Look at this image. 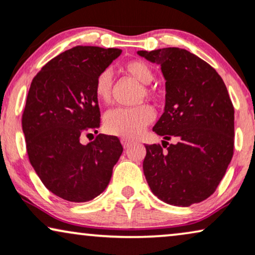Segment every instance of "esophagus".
Returning a JSON list of instances; mask_svg holds the SVG:
<instances>
[{
    "instance_id": "1",
    "label": "esophagus",
    "mask_w": 255,
    "mask_h": 255,
    "mask_svg": "<svg viewBox=\"0 0 255 255\" xmlns=\"http://www.w3.org/2000/svg\"><path fill=\"white\" fill-rule=\"evenodd\" d=\"M122 144H123V146H124V148H128V147H130L132 144H133V140H130V139H128V138H122Z\"/></svg>"
}]
</instances>
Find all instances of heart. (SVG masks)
Listing matches in <instances>:
<instances>
[{
    "label": "heart",
    "instance_id": "1",
    "mask_svg": "<svg viewBox=\"0 0 255 255\" xmlns=\"http://www.w3.org/2000/svg\"><path fill=\"white\" fill-rule=\"evenodd\" d=\"M124 70L132 78L143 85L151 84L153 81V71L147 63L143 61H130L124 65ZM94 91L96 97L102 103H108L112 94V75L110 70H103L95 79ZM145 94L151 92L145 89ZM153 111L147 107L117 108L105 115V128L112 134L125 138H134L141 133L144 128L153 121Z\"/></svg>",
    "mask_w": 255,
    "mask_h": 255
}]
</instances>
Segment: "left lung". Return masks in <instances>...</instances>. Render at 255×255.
<instances>
[{
    "label": "left lung",
    "instance_id": "8db88e82",
    "mask_svg": "<svg viewBox=\"0 0 255 255\" xmlns=\"http://www.w3.org/2000/svg\"><path fill=\"white\" fill-rule=\"evenodd\" d=\"M137 54L160 65L165 79L164 114L153 131L177 140L166 152L160 145H145L148 186L173 206L200 203L216 191L233 156L234 109L226 85L208 63L185 49Z\"/></svg>",
    "mask_w": 255,
    "mask_h": 255
}]
</instances>
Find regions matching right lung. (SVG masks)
<instances>
[{
    "label": "right lung",
    "mask_w": 255,
    "mask_h": 255,
    "mask_svg": "<svg viewBox=\"0 0 255 255\" xmlns=\"http://www.w3.org/2000/svg\"><path fill=\"white\" fill-rule=\"evenodd\" d=\"M121 49L76 45L62 52L32 79L22 117L29 160L44 186L62 199L84 203L108 187L123 146L116 135L99 133L95 79Z\"/></svg>",
    "instance_id": "add662e5"
}]
</instances>
